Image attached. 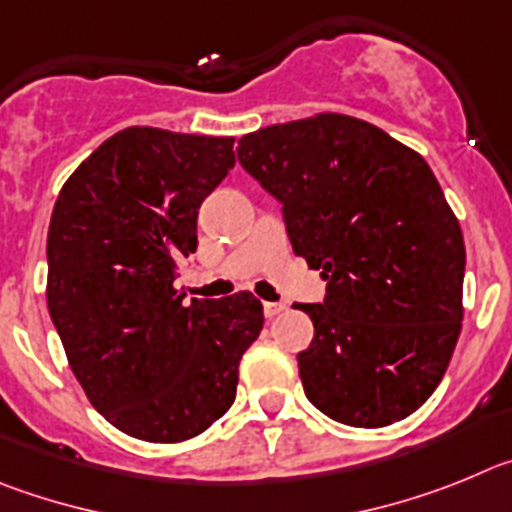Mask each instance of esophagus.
<instances>
[{"label":"esophagus","instance_id":"esophagus-1","mask_svg":"<svg viewBox=\"0 0 512 512\" xmlns=\"http://www.w3.org/2000/svg\"><path fill=\"white\" fill-rule=\"evenodd\" d=\"M285 308H288V306H285L283 301H280V303H270V301L262 303V311H265L267 319H275V316H278V313H283Z\"/></svg>","mask_w":512,"mask_h":512}]
</instances>
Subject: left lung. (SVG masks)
<instances>
[{"label":"left lung","mask_w":512,"mask_h":512,"mask_svg":"<svg viewBox=\"0 0 512 512\" xmlns=\"http://www.w3.org/2000/svg\"><path fill=\"white\" fill-rule=\"evenodd\" d=\"M237 158L283 204L293 252L326 280L324 303H298L313 321L298 354L306 398L357 428L411 416L457 347L467 262L426 160L347 114L257 130Z\"/></svg>","instance_id":"8db88e82"}]
</instances>
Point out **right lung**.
I'll use <instances>...</instances> for the list:
<instances>
[{"instance_id":"obj_1","label":"right lung","mask_w":512,"mask_h":512,"mask_svg":"<svg viewBox=\"0 0 512 512\" xmlns=\"http://www.w3.org/2000/svg\"><path fill=\"white\" fill-rule=\"evenodd\" d=\"M232 145L127 127L73 170L50 216V319L86 398L135 439L176 444L222 418L262 331L247 290L186 306L173 285L199 245L201 201L234 168Z\"/></svg>"}]
</instances>
